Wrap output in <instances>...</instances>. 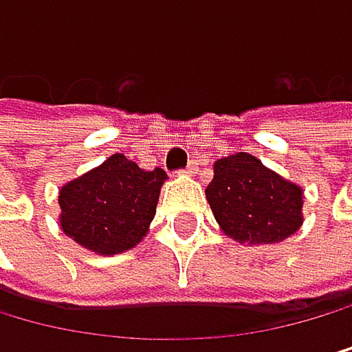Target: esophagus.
Instances as JSON below:
<instances>
[{"mask_svg": "<svg viewBox=\"0 0 352 352\" xmlns=\"http://www.w3.org/2000/svg\"><path fill=\"white\" fill-rule=\"evenodd\" d=\"M198 172V163L196 161H189V165L185 167V174H189V176H194Z\"/></svg>", "mask_w": 352, "mask_h": 352, "instance_id": "obj_1", "label": "esophagus"}]
</instances>
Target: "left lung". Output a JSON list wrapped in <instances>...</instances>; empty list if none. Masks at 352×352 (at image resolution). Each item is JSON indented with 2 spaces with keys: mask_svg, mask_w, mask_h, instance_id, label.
Instances as JSON below:
<instances>
[{
  "mask_svg": "<svg viewBox=\"0 0 352 352\" xmlns=\"http://www.w3.org/2000/svg\"><path fill=\"white\" fill-rule=\"evenodd\" d=\"M205 194L220 229L238 242L273 245L302 227V187L247 152L216 161Z\"/></svg>",
  "mask_w": 352,
  "mask_h": 352,
  "instance_id": "8db88e82",
  "label": "left lung"
}]
</instances>
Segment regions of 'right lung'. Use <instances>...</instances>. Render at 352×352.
<instances>
[{"label":"right lung","instance_id":"right-lung-1","mask_svg":"<svg viewBox=\"0 0 352 352\" xmlns=\"http://www.w3.org/2000/svg\"><path fill=\"white\" fill-rule=\"evenodd\" d=\"M167 174L145 172L123 154L70 180L59 191V225L81 247L114 256L136 247L154 220Z\"/></svg>","mask_w":352,"mask_h":352}]
</instances>
